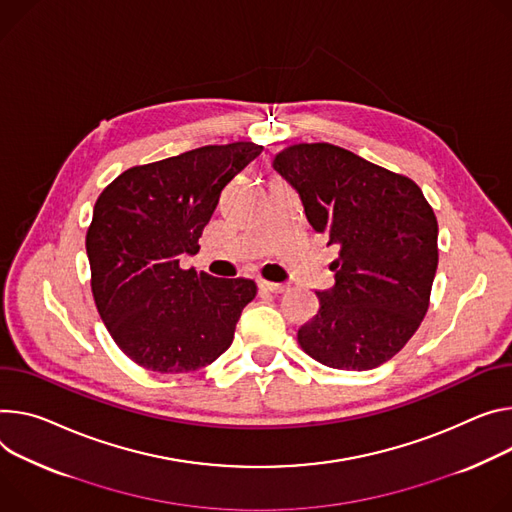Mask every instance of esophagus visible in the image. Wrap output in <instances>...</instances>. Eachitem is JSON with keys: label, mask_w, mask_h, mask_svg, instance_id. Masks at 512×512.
<instances>
[{"label": "esophagus", "mask_w": 512, "mask_h": 512, "mask_svg": "<svg viewBox=\"0 0 512 512\" xmlns=\"http://www.w3.org/2000/svg\"><path fill=\"white\" fill-rule=\"evenodd\" d=\"M257 286H259V290L271 292V294H282V292H286V286H284V284H275V282H265V280H261Z\"/></svg>", "instance_id": "obj_1"}]
</instances>
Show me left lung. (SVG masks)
<instances>
[{"label":"left lung","mask_w":512,"mask_h":512,"mask_svg":"<svg viewBox=\"0 0 512 512\" xmlns=\"http://www.w3.org/2000/svg\"><path fill=\"white\" fill-rule=\"evenodd\" d=\"M314 232L339 249L335 286L298 329L300 347L335 369H374L421 327L439 263L437 218L400 173L331 143H298L273 157Z\"/></svg>","instance_id":"1"}]
</instances>
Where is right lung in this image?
Here are the masks:
<instances>
[{
  "instance_id": "1",
  "label": "right lung",
  "mask_w": 512,
  "mask_h": 512,
  "mask_svg": "<svg viewBox=\"0 0 512 512\" xmlns=\"http://www.w3.org/2000/svg\"><path fill=\"white\" fill-rule=\"evenodd\" d=\"M261 145H208L136 165L100 194L87 228L91 294L114 343L157 374H183L216 361L235 339L253 280H218L181 269L194 255L220 194Z\"/></svg>"
}]
</instances>
